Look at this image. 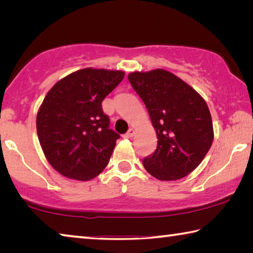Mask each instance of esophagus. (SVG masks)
I'll return each mask as SVG.
<instances>
[{"mask_svg": "<svg viewBox=\"0 0 253 253\" xmlns=\"http://www.w3.org/2000/svg\"><path fill=\"white\" fill-rule=\"evenodd\" d=\"M134 135H135V130L132 129V128H130V129L128 130L125 135H124V138H131Z\"/></svg>", "mask_w": 253, "mask_h": 253, "instance_id": "obj_1", "label": "esophagus"}]
</instances>
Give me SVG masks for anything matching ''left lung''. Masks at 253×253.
Masks as SVG:
<instances>
[{
  "instance_id": "1",
  "label": "left lung",
  "mask_w": 253,
  "mask_h": 253,
  "mask_svg": "<svg viewBox=\"0 0 253 253\" xmlns=\"http://www.w3.org/2000/svg\"><path fill=\"white\" fill-rule=\"evenodd\" d=\"M128 80L142 98L156 131L157 148L144 158L160 181H176L198 168L213 143L211 114L200 93L172 72H130Z\"/></svg>"
}]
</instances>
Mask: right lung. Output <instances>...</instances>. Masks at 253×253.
<instances>
[{"label": "right lung", "mask_w": 253, "mask_h": 253, "mask_svg": "<svg viewBox=\"0 0 253 253\" xmlns=\"http://www.w3.org/2000/svg\"><path fill=\"white\" fill-rule=\"evenodd\" d=\"M125 77L121 70L84 68L60 79L37 114L49 164L63 176L90 181L108 164L119 135L109 129L101 102Z\"/></svg>", "instance_id": "1"}]
</instances>
